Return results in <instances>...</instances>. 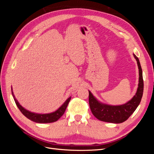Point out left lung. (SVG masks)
<instances>
[{
	"mask_svg": "<svg viewBox=\"0 0 154 154\" xmlns=\"http://www.w3.org/2000/svg\"><path fill=\"white\" fill-rule=\"evenodd\" d=\"M136 60L139 69V83L137 92L132 98L127 103L120 105H110L102 103L96 99L88 91V102L92 114L100 121L112 123H121L125 122L139 105L143 94V72L139 58L133 54Z\"/></svg>",
	"mask_w": 154,
	"mask_h": 154,
	"instance_id": "left-lung-1",
	"label": "left lung"
}]
</instances>
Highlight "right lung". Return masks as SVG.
<instances>
[{"label": "right lung", "instance_id": "obj_1", "mask_svg": "<svg viewBox=\"0 0 154 154\" xmlns=\"http://www.w3.org/2000/svg\"><path fill=\"white\" fill-rule=\"evenodd\" d=\"M11 93H12V96L13 97L14 100L15 101V103L18 106V108L20 110L21 112L24 114L27 118H28L29 119L32 121V122H34L35 123H49L57 122V121L61 118L63 116V114H64L67 106L69 103V101L71 99V96L68 97V98L66 100V101L59 107V109H58L56 111L53 112H51L48 114H38V113L32 112L31 111L27 110V109L24 108V107H23L19 103H18V101L15 98V95L13 94L12 88H11Z\"/></svg>", "mask_w": 154, "mask_h": 154}]
</instances>
